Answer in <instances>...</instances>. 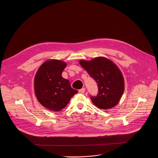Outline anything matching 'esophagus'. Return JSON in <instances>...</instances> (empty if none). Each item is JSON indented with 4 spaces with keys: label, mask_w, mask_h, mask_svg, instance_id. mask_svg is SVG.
Instances as JSON below:
<instances>
[{
    "label": "esophagus",
    "mask_w": 158,
    "mask_h": 158,
    "mask_svg": "<svg viewBox=\"0 0 158 158\" xmlns=\"http://www.w3.org/2000/svg\"><path fill=\"white\" fill-rule=\"evenodd\" d=\"M84 91H85V89L84 88H82V89H81L79 91V92L80 93H81V94H83L84 93Z\"/></svg>",
    "instance_id": "34e87169"
}]
</instances>
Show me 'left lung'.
Wrapping results in <instances>:
<instances>
[{
  "mask_svg": "<svg viewBox=\"0 0 158 158\" xmlns=\"http://www.w3.org/2000/svg\"><path fill=\"white\" fill-rule=\"evenodd\" d=\"M79 63L98 84V94L96 96H90L94 104L101 109L114 107L124 89L123 76L117 65L102 57L90 61L82 60Z\"/></svg>",
  "mask_w": 158,
  "mask_h": 158,
  "instance_id": "1",
  "label": "left lung"
}]
</instances>
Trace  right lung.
I'll return each instance as SVG.
<instances>
[{
	"label": "right lung",
	"instance_id": "1",
	"mask_svg": "<svg viewBox=\"0 0 158 158\" xmlns=\"http://www.w3.org/2000/svg\"><path fill=\"white\" fill-rule=\"evenodd\" d=\"M66 64L59 60L45 62L37 71L34 79V89L39 102L45 107L59 111L65 107L77 93L69 81L62 77Z\"/></svg>",
	"mask_w": 158,
	"mask_h": 158
}]
</instances>
